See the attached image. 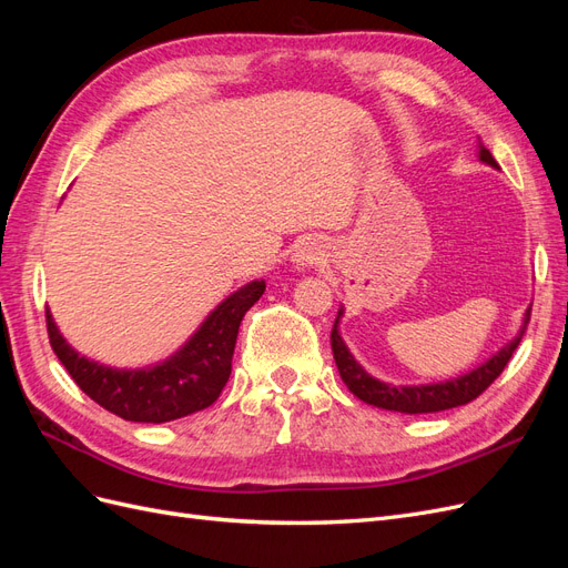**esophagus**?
Wrapping results in <instances>:
<instances>
[{"instance_id":"esophagus-1","label":"esophagus","mask_w":568,"mask_h":568,"mask_svg":"<svg viewBox=\"0 0 568 568\" xmlns=\"http://www.w3.org/2000/svg\"><path fill=\"white\" fill-rule=\"evenodd\" d=\"M291 261H294V270L298 272L311 270L324 261V244L317 242V239H303Z\"/></svg>"}]
</instances>
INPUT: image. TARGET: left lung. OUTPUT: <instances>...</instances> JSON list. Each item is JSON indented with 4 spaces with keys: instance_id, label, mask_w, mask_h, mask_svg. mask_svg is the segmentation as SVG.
I'll list each match as a JSON object with an SVG mask.
<instances>
[{
    "instance_id": "1",
    "label": "left lung",
    "mask_w": 568,
    "mask_h": 568,
    "mask_svg": "<svg viewBox=\"0 0 568 568\" xmlns=\"http://www.w3.org/2000/svg\"><path fill=\"white\" fill-rule=\"evenodd\" d=\"M478 161L497 170L495 159L490 156V151L480 144V140H478ZM341 317H343V305H341V311L334 322V329H332V351H334L336 367L341 372V379L348 386V390L353 395H357L363 403L374 405V407L403 412V415H426V412H440V409H450V407L471 403L497 379V376L503 374L511 353L517 351L519 341L526 332V324L530 320V307L524 313L519 334L511 341H507L500 351L486 359V363H480L478 367L469 369L467 374L453 376V379L432 382V384H409V386L407 384L393 386L388 382L376 379V376H372L363 365H359L353 357V353L348 351L346 341H343V336H341V329H338Z\"/></svg>"
}]
</instances>
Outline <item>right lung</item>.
I'll use <instances>...</instances> for the list:
<instances>
[{
    "instance_id": "1",
    "label": "right lung",
    "mask_w": 568,
    "mask_h": 568,
    "mask_svg": "<svg viewBox=\"0 0 568 568\" xmlns=\"http://www.w3.org/2000/svg\"><path fill=\"white\" fill-rule=\"evenodd\" d=\"M265 294V280L236 288L199 329L161 363L118 369L80 355L47 311V332L61 365L94 403L128 422L163 424L211 407L232 374L234 343L248 307Z\"/></svg>"
}]
</instances>
